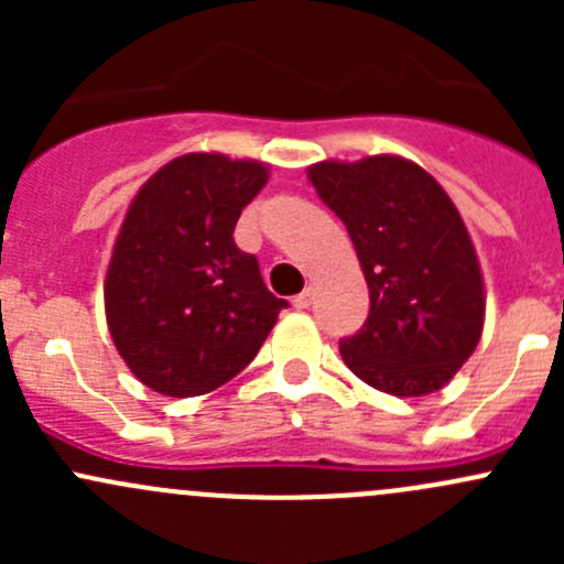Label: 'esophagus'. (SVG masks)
Masks as SVG:
<instances>
[{
	"label": "esophagus",
	"mask_w": 564,
	"mask_h": 564,
	"mask_svg": "<svg viewBox=\"0 0 564 564\" xmlns=\"http://www.w3.org/2000/svg\"><path fill=\"white\" fill-rule=\"evenodd\" d=\"M311 300H314V292H311V289H303V292L297 294V297L292 300V305L294 308H300V311H305L311 305Z\"/></svg>",
	"instance_id": "34e87169"
}]
</instances>
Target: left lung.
Here are the masks:
<instances>
[{
  "label": "left lung",
  "mask_w": 564,
  "mask_h": 564,
  "mask_svg": "<svg viewBox=\"0 0 564 564\" xmlns=\"http://www.w3.org/2000/svg\"><path fill=\"white\" fill-rule=\"evenodd\" d=\"M308 180L344 220L371 292L362 329L340 340L349 371L398 398L442 390L477 349L486 318L480 261L456 204L398 155L322 161Z\"/></svg>",
  "instance_id": "left-lung-1"
}]
</instances>
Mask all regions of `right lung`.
<instances>
[{
    "instance_id": "add662e5",
    "label": "right lung",
    "mask_w": 564,
    "mask_h": 564,
    "mask_svg": "<svg viewBox=\"0 0 564 564\" xmlns=\"http://www.w3.org/2000/svg\"><path fill=\"white\" fill-rule=\"evenodd\" d=\"M264 163L220 152L174 158L141 185L106 272V322L133 377L172 398L235 379L286 300L235 246L242 207L267 185Z\"/></svg>"
}]
</instances>
